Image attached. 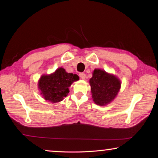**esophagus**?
Instances as JSON below:
<instances>
[{
  "instance_id": "obj_1",
  "label": "esophagus",
  "mask_w": 158,
  "mask_h": 158,
  "mask_svg": "<svg viewBox=\"0 0 158 158\" xmlns=\"http://www.w3.org/2000/svg\"><path fill=\"white\" fill-rule=\"evenodd\" d=\"M79 77H80V78H81L83 80H84L85 79V75L84 73H80Z\"/></svg>"
}]
</instances>
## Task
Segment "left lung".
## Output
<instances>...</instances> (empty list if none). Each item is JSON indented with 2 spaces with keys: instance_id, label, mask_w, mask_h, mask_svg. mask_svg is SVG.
Segmentation results:
<instances>
[{
  "instance_id": "obj_1",
  "label": "left lung",
  "mask_w": 158,
  "mask_h": 158,
  "mask_svg": "<svg viewBox=\"0 0 158 158\" xmlns=\"http://www.w3.org/2000/svg\"><path fill=\"white\" fill-rule=\"evenodd\" d=\"M89 82L93 101L99 106L113 101L121 87V82L116 75L99 69L94 70Z\"/></svg>"
}]
</instances>
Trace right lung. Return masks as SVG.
Returning a JSON list of instances; mask_svg holds the SVG:
<instances>
[{
	"label": "right lung",
	"mask_w": 158,
	"mask_h": 158,
	"mask_svg": "<svg viewBox=\"0 0 158 158\" xmlns=\"http://www.w3.org/2000/svg\"><path fill=\"white\" fill-rule=\"evenodd\" d=\"M76 74L68 73L63 68H59L49 75H42L38 81L40 94L46 101L58 103L69 93V87L73 82L78 81Z\"/></svg>",
	"instance_id": "obj_1"
}]
</instances>
